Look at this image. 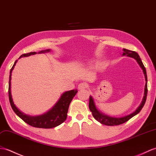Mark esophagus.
<instances>
[{
  "label": "esophagus",
  "instance_id": "1",
  "mask_svg": "<svg viewBox=\"0 0 156 156\" xmlns=\"http://www.w3.org/2000/svg\"><path fill=\"white\" fill-rule=\"evenodd\" d=\"M87 84H86V83L84 82H81L80 83V84H78V88L79 90H83V89H86L87 88Z\"/></svg>",
  "mask_w": 156,
  "mask_h": 156
}]
</instances>
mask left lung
Returning a JSON list of instances; mask_svg holds the SVG:
<instances>
[{
	"mask_svg": "<svg viewBox=\"0 0 156 156\" xmlns=\"http://www.w3.org/2000/svg\"><path fill=\"white\" fill-rule=\"evenodd\" d=\"M123 51H124V52H123V54H122V56H127L134 58L136 60L137 64L140 65V68H142L143 70L144 76H145V80H146V85H145V88H144V96L142 102H141L138 108H137L134 112H132V114H130L128 115H126V116L121 117V118L111 117V116H109V115L102 113V112L98 110V108H96L94 100L92 96H90L89 108H90V110L92 112L93 117L95 119H96L98 122H99L101 123V124H104L106 126H115V125L117 126V125L124 124V123L128 121L129 119H131L132 117L134 116V115L138 114L139 112L141 111V110L142 109V108L144 107L145 102H146V98H147V78L146 68L144 67V64L142 63V61L141 60L140 57L138 55V54L135 51H132V50H129L125 49V48L123 49Z\"/></svg>",
	"mask_w": 156,
	"mask_h": 156,
	"instance_id": "8db88e82",
	"label": "left lung"
}]
</instances>
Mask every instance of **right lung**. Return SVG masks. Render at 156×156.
I'll return each instance as SVG.
<instances>
[{"mask_svg":"<svg viewBox=\"0 0 156 156\" xmlns=\"http://www.w3.org/2000/svg\"><path fill=\"white\" fill-rule=\"evenodd\" d=\"M50 51V49H47L44 50H41L38 54L49 52ZM37 54L36 52H32L27 54H22L19 59L22 57L29 56L30 55H34V54ZM17 60L14 62V64L12 66V68L10 71V76H9V96L10 105L12 108L13 111L15 112V114L20 118L24 122L27 124L33 126L35 128H52L56 126L60 125L62 123H63L66 119L67 118V113L69 108V105L71 102V101L73 99V98L76 94L78 92L77 90H72L70 91H67L64 92L62 96H60L58 101L55 104V105L46 113L32 116V115H27L23 112H20L15 104H14L12 94H11V76L12 72L15 66Z\"/></svg>","mask_w":156,"mask_h":156,"instance_id":"add662e5","label":"right lung"}]
</instances>
